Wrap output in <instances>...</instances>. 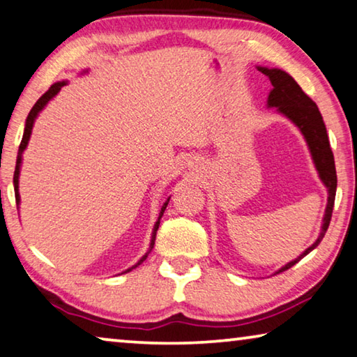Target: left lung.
Listing matches in <instances>:
<instances>
[{
	"label": "left lung",
	"instance_id": "obj_1",
	"mask_svg": "<svg viewBox=\"0 0 357 357\" xmlns=\"http://www.w3.org/2000/svg\"><path fill=\"white\" fill-rule=\"evenodd\" d=\"M257 70L262 75L268 76L271 86L273 89L270 90L267 106L276 107V111L286 116L289 121L297 126L301 130L305 141H307L308 149L311 152V158H313L314 167L318 169L319 178L322 184L327 188V206L326 214L322 219L321 234L313 245L307 248L301 256L296 260H291L284 267H281L276 273L289 270L294 267L298 260L303 259L308 252L314 250L319 245L321 240L324 238L327 229H329L333 202H335V192H337V172H335V162H333V154L331 149L329 137H327V130L322 121V116L318 109V106L313 100H311L307 93L303 92L302 87L294 81V77L287 75L286 71L278 70V68H265L257 66Z\"/></svg>",
	"mask_w": 357,
	"mask_h": 357
}]
</instances>
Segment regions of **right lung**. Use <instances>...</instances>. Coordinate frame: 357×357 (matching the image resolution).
Returning a JSON list of instances; mask_svg holds the SVG:
<instances>
[{
    "label": "right lung",
    "instance_id": "add662e5",
    "mask_svg": "<svg viewBox=\"0 0 357 357\" xmlns=\"http://www.w3.org/2000/svg\"><path fill=\"white\" fill-rule=\"evenodd\" d=\"M66 84H68L66 81H60V82H55L54 86H50V89L47 90V92L44 93L43 97L36 101L35 106L31 107L30 114H28V117H26L25 130H24V138H22V143H20V146H19V154H17L15 172H14V192H15V202H17V205H19V203H20V195H19V174H20V165H22V154H24V151L26 149V146H28V141H30L33 126H35L36 117H38L39 112H41V111L44 109V106H46V105L49 103V101L52 100V98L55 97V95L60 92L61 87L66 86ZM168 202H169V197L167 199V202L163 203V206H162V209H160V213H158V219H157V222H155V225H154V230H152V238H151L149 251L146 252L144 256L138 260V264H135L133 267H132V268H128L127 271H132L133 268H137L138 265L143 264L144 260H146V257H148V254L152 251V248H154V245H155V234H157V229H158V225H160V219H162V216H163V213H165V208H167V205H168ZM127 271H126V273H127Z\"/></svg>",
    "mask_w": 357,
    "mask_h": 357
}]
</instances>
